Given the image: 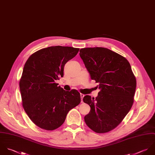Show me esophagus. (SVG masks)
I'll list each match as a JSON object with an SVG mask.
<instances>
[{
	"mask_svg": "<svg viewBox=\"0 0 155 155\" xmlns=\"http://www.w3.org/2000/svg\"><path fill=\"white\" fill-rule=\"evenodd\" d=\"M80 96H81V97L82 98V99H81V102H83V97L84 96V94H80Z\"/></svg>",
	"mask_w": 155,
	"mask_h": 155,
	"instance_id": "obj_1",
	"label": "esophagus"
}]
</instances>
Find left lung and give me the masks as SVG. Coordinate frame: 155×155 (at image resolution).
Returning a JSON list of instances; mask_svg holds the SVG:
<instances>
[{"label": "left lung", "mask_w": 155, "mask_h": 155, "mask_svg": "<svg viewBox=\"0 0 155 155\" xmlns=\"http://www.w3.org/2000/svg\"><path fill=\"white\" fill-rule=\"evenodd\" d=\"M80 56L100 89L96 98L89 95L83 97L91 107L84 121L96 133L108 132L120 124L130 110L135 77L127 60L108 48H81Z\"/></svg>", "instance_id": "1"}]
</instances>
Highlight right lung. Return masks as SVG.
I'll return each mask as SVG.
<instances>
[{"instance_id":"1","label":"right lung","mask_w":155,"mask_h":155,"mask_svg":"<svg viewBox=\"0 0 155 155\" xmlns=\"http://www.w3.org/2000/svg\"><path fill=\"white\" fill-rule=\"evenodd\" d=\"M79 50L49 47L35 52L26 62L19 83L23 107L38 127L48 130L58 128L68 113L80 103L77 91H66L55 83L63 77L64 64Z\"/></svg>"}]
</instances>
